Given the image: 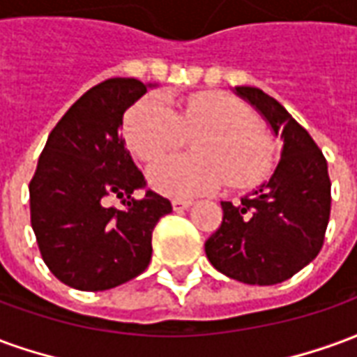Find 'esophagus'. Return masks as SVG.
I'll return each mask as SVG.
<instances>
[{"label": "esophagus", "mask_w": 357, "mask_h": 357, "mask_svg": "<svg viewBox=\"0 0 357 357\" xmlns=\"http://www.w3.org/2000/svg\"><path fill=\"white\" fill-rule=\"evenodd\" d=\"M191 204H193L191 201H181V199H174V201H172V208L176 210V212H181V210L189 208Z\"/></svg>", "instance_id": "1"}]
</instances>
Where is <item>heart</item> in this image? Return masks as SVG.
I'll return each mask as SVG.
<instances>
[{"instance_id":"b5f03b06","label":"heart","mask_w":357,"mask_h":357,"mask_svg":"<svg viewBox=\"0 0 357 357\" xmlns=\"http://www.w3.org/2000/svg\"><path fill=\"white\" fill-rule=\"evenodd\" d=\"M197 132L203 133L195 142L199 159L162 158L181 146L185 135ZM126 137L145 162L163 159L151 166L149 183L174 199L210 193L225 179L245 187L271 162V145L250 110L225 95H193L178 110L162 97L149 95L126 118Z\"/></svg>"}]
</instances>
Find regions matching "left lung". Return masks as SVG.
<instances>
[{
    "label": "left lung",
    "instance_id": "1",
    "mask_svg": "<svg viewBox=\"0 0 357 357\" xmlns=\"http://www.w3.org/2000/svg\"><path fill=\"white\" fill-rule=\"evenodd\" d=\"M233 91L258 110L283 147L266 181L237 204L222 202L224 220L204 250L210 264L235 281L283 283L321 250L331 214L327 160L281 102L250 86Z\"/></svg>",
    "mask_w": 357,
    "mask_h": 357
}]
</instances>
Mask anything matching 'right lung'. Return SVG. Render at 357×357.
<instances>
[{
  "instance_id": "1",
  "label": "right lung",
  "mask_w": 357,
  "mask_h": 357,
  "mask_svg": "<svg viewBox=\"0 0 357 357\" xmlns=\"http://www.w3.org/2000/svg\"><path fill=\"white\" fill-rule=\"evenodd\" d=\"M110 78L82 95L51 130L30 181V222L45 266L78 291H107L147 269L153 229L172 212L147 191L122 137L126 110L149 88ZM116 196L122 209L108 206Z\"/></svg>"
}]
</instances>
